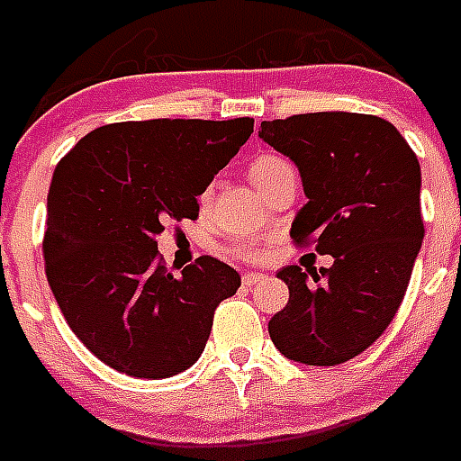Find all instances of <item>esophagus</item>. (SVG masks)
Here are the masks:
<instances>
[{"mask_svg":"<svg viewBox=\"0 0 461 461\" xmlns=\"http://www.w3.org/2000/svg\"><path fill=\"white\" fill-rule=\"evenodd\" d=\"M261 278H264V274H257V271H252V274H245V276H242V285L252 288L254 283H259Z\"/></svg>","mask_w":461,"mask_h":461,"instance_id":"34e87169","label":"esophagus"}]
</instances>
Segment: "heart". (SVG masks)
<instances>
[{"label":"heart","mask_w":461,"mask_h":461,"mask_svg":"<svg viewBox=\"0 0 461 461\" xmlns=\"http://www.w3.org/2000/svg\"><path fill=\"white\" fill-rule=\"evenodd\" d=\"M288 171H293V167H290L283 157H276V154H259V157H254L252 164H249V178H252L254 185L259 187V193H264L278 176H283V173ZM197 200H200V207H207L209 200H212V187H204ZM235 252L240 254V257H245V259H259V257H264L267 249H264V245H259V242L242 240Z\"/></svg>","instance_id":"obj_1"}]
</instances>
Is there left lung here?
<instances>
[{
	"instance_id": "1",
	"label": "left lung",
	"mask_w": 461,
	"mask_h": 461,
	"mask_svg": "<svg viewBox=\"0 0 461 461\" xmlns=\"http://www.w3.org/2000/svg\"><path fill=\"white\" fill-rule=\"evenodd\" d=\"M259 138L300 171L307 204L294 213L290 238L333 257L323 279L316 268L276 274L290 300L268 335L293 362H348L381 338L410 285L423 242L417 154L393 123L369 113L264 121Z\"/></svg>"
}]
</instances>
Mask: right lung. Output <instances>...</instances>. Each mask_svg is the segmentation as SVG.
Returning <instances> with one entry per match:
<instances>
[{
	"instance_id": "1",
	"label": "right lung",
	"mask_w": 461,
	"mask_h": 461,
	"mask_svg": "<svg viewBox=\"0 0 461 461\" xmlns=\"http://www.w3.org/2000/svg\"><path fill=\"white\" fill-rule=\"evenodd\" d=\"M252 131V119L126 121L92 131L59 161L44 271L66 323L106 366L159 381L204 352L213 309L240 274L213 257L168 274L157 235L167 219H197L200 193Z\"/></svg>"
}]
</instances>
